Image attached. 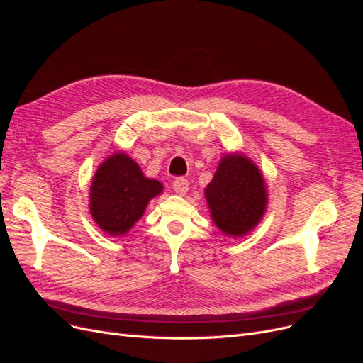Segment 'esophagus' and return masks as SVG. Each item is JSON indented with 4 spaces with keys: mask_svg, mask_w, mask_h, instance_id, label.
I'll list each match as a JSON object with an SVG mask.
<instances>
[{
    "mask_svg": "<svg viewBox=\"0 0 363 363\" xmlns=\"http://www.w3.org/2000/svg\"><path fill=\"white\" fill-rule=\"evenodd\" d=\"M172 189L177 192L179 195H184L189 191V182L186 179H177L172 183Z\"/></svg>",
    "mask_w": 363,
    "mask_h": 363,
    "instance_id": "esophagus-1",
    "label": "esophagus"
}]
</instances>
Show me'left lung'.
Masks as SVG:
<instances>
[{"instance_id": "left-lung-1", "label": "left lung", "mask_w": 363, "mask_h": 363, "mask_svg": "<svg viewBox=\"0 0 363 363\" xmlns=\"http://www.w3.org/2000/svg\"><path fill=\"white\" fill-rule=\"evenodd\" d=\"M213 224L230 238H244L255 230L268 206L267 182L257 164L244 152H227L204 189Z\"/></svg>"}]
</instances>
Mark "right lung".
I'll list each match as a JSON object with an SVG mask.
<instances>
[{
	"instance_id": "add662e5",
	"label": "right lung",
	"mask_w": 363,
	"mask_h": 363,
	"mask_svg": "<svg viewBox=\"0 0 363 363\" xmlns=\"http://www.w3.org/2000/svg\"><path fill=\"white\" fill-rule=\"evenodd\" d=\"M163 184L148 179L124 151H115L98 167L89 191V212L95 224L111 236H124L145 213Z\"/></svg>"
}]
</instances>
